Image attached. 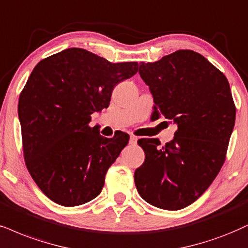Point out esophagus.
Returning <instances> with one entry per match:
<instances>
[{
  "label": "esophagus",
  "instance_id": "obj_1",
  "mask_svg": "<svg viewBox=\"0 0 248 248\" xmlns=\"http://www.w3.org/2000/svg\"><path fill=\"white\" fill-rule=\"evenodd\" d=\"M137 141H138V138L136 136H131L130 137V143L131 145H137Z\"/></svg>",
  "mask_w": 248,
  "mask_h": 248
}]
</instances>
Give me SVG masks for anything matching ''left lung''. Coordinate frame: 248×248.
<instances>
[{"label": "left lung", "mask_w": 248, "mask_h": 248, "mask_svg": "<svg viewBox=\"0 0 248 248\" xmlns=\"http://www.w3.org/2000/svg\"><path fill=\"white\" fill-rule=\"evenodd\" d=\"M140 77L154 97L155 119L178 125L172 141L138 140L145 162L134 171L140 197L152 206L178 210L209 187L227 157L236 106L224 73L202 55L177 50L140 63Z\"/></svg>", "instance_id": "left-lung-1"}]
</instances>
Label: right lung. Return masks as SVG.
I'll use <instances>...</instances> for the list:
<instances>
[{"label": "right lung", "mask_w": 248, "mask_h": 248, "mask_svg": "<svg viewBox=\"0 0 248 248\" xmlns=\"http://www.w3.org/2000/svg\"><path fill=\"white\" fill-rule=\"evenodd\" d=\"M137 62L111 63L70 48L36 64L18 102L24 160L35 184L54 202L93 200L129 134L105 138L91 115L108 108L116 85L138 72Z\"/></svg>", "instance_id": "obj_1"}]
</instances>
